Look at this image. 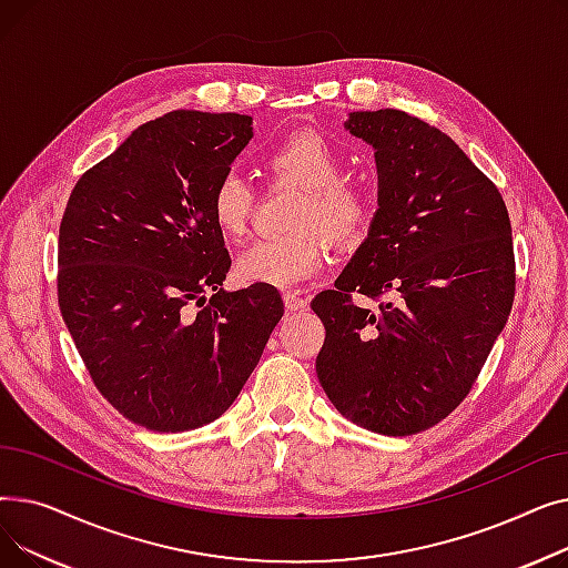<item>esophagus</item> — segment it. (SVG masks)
<instances>
[{
    "label": "esophagus",
    "instance_id": "1",
    "mask_svg": "<svg viewBox=\"0 0 568 568\" xmlns=\"http://www.w3.org/2000/svg\"><path fill=\"white\" fill-rule=\"evenodd\" d=\"M283 304H285L287 311H304L308 306V302L304 300L300 292H285L283 294Z\"/></svg>",
    "mask_w": 568,
    "mask_h": 568
}]
</instances>
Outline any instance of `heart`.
<instances>
[{
  "label": "heart",
  "mask_w": 568,
  "mask_h": 568,
  "mask_svg": "<svg viewBox=\"0 0 568 568\" xmlns=\"http://www.w3.org/2000/svg\"><path fill=\"white\" fill-rule=\"evenodd\" d=\"M264 165L274 179L302 189L290 216L294 230L253 242L239 253L234 274L248 285L292 287L324 266L326 239L321 233L338 246L359 244L373 225L377 202L364 182L343 176L338 149L315 131H296L281 140L268 149ZM253 202L255 193L242 174L227 172L216 182L209 209L230 242L246 236Z\"/></svg>",
  "instance_id": "obj_1"
}]
</instances>
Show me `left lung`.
Wrapping results in <instances>:
<instances>
[{
	"label": "left lung",
	"mask_w": 568,
	"mask_h": 568,
	"mask_svg": "<svg viewBox=\"0 0 568 568\" xmlns=\"http://www.w3.org/2000/svg\"><path fill=\"white\" fill-rule=\"evenodd\" d=\"M373 144L377 212L334 290L315 371L352 424L422 433L449 416L479 377L516 294L511 221L490 179L439 129L403 110L349 112ZM393 296L377 312L351 292Z\"/></svg>",
	"instance_id": "left-lung-1"
}]
</instances>
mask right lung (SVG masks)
<instances>
[{
	"mask_svg": "<svg viewBox=\"0 0 568 568\" xmlns=\"http://www.w3.org/2000/svg\"><path fill=\"white\" fill-rule=\"evenodd\" d=\"M253 138L236 112L174 110L87 170L59 225L57 296L101 396L182 433L234 403L283 317L276 287L225 292L212 191Z\"/></svg>",
	"mask_w": 568,
	"mask_h": 568,
	"instance_id": "obj_1",
	"label": "right lung"
}]
</instances>
